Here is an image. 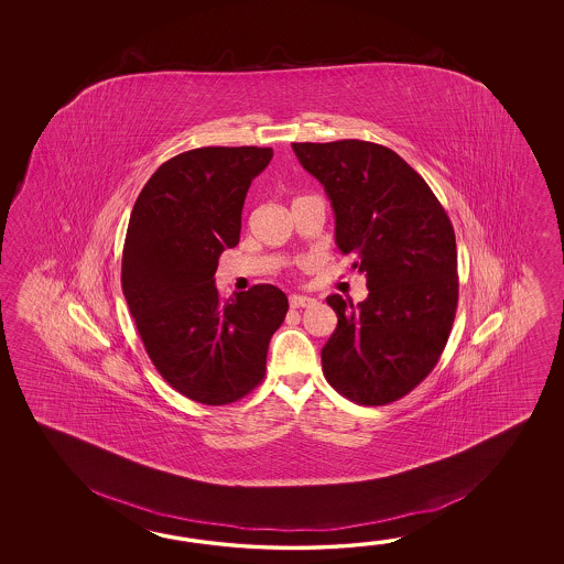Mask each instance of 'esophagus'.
<instances>
[{"label":"esophagus","mask_w":564,"mask_h":564,"mask_svg":"<svg viewBox=\"0 0 564 564\" xmlns=\"http://www.w3.org/2000/svg\"><path fill=\"white\" fill-rule=\"evenodd\" d=\"M316 304V300L311 299V296H300V294H292L290 296V306L292 308H306V306H314Z\"/></svg>","instance_id":"1"}]
</instances>
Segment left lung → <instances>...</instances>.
Here are the masks:
<instances>
[{"instance_id":"1","label":"left lung","mask_w":564,"mask_h":564,"mask_svg":"<svg viewBox=\"0 0 564 564\" xmlns=\"http://www.w3.org/2000/svg\"><path fill=\"white\" fill-rule=\"evenodd\" d=\"M335 212V240L367 278L369 296L326 302L338 324L323 371L359 405H387L433 371L457 308L456 234L415 169L383 144L292 143Z\"/></svg>"}]
</instances>
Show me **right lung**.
<instances>
[{
    "instance_id": "right-lung-1",
    "label": "right lung",
    "mask_w": 564,
    "mask_h": 564,
    "mask_svg": "<svg viewBox=\"0 0 564 564\" xmlns=\"http://www.w3.org/2000/svg\"><path fill=\"white\" fill-rule=\"evenodd\" d=\"M270 147H202L156 169L132 207L122 294L156 371L181 395L228 405L262 383L286 294L258 284L224 300L217 260L238 246L246 193Z\"/></svg>"
}]
</instances>
